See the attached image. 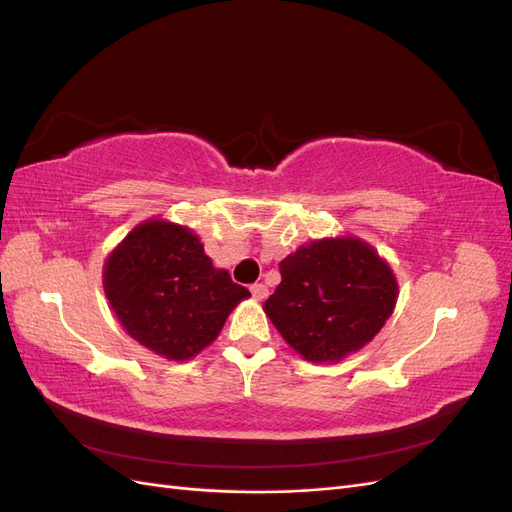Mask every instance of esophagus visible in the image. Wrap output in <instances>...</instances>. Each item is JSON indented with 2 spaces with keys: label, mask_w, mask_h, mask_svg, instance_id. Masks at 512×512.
Returning <instances> with one entry per match:
<instances>
[{
  "label": "esophagus",
  "mask_w": 512,
  "mask_h": 512,
  "mask_svg": "<svg viewBox=\"0 0 512 512\" xmlns=\"http://www.w3.org/2000/svg\"><path fill=\"white\" fill-rule=\"evenodd\" d=\"M250 290H252V297L256 301H265L267 294H269V288L265 284H254V286H250Z\"/></svg>",
  "instance_id": "1"
}]
</instances>
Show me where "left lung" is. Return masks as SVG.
I'll list each match as a JSON object with an SVG mask.
<instances>
[{"label": "left lung", "mask_w": 512, "mask_h": 512, "mask_svg": "<svg viewBox=\"0 0 512 512\" xmlns=\"http://www.w3.org/2000/svg\"><path fill=\"white\" fill-rule=\"evenodd\" d=\"M282 282L262 305L284 342L312 363L359 352L391 318L399 284L361 237L312 239L280 262Z\"/></svg>", "instance_id": "1"}]
</instances>
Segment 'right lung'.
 Listing matches in <instances>:
<instances>
[{"label":"right lung","mask_w":512,"mask_h":512,"mask_svg":"<svg viewBox=\"0 0 512 512\" xmlns=\"http://www.w3.org/2000/svg\"><path fill=\"white\" fill-rule=\"evenodd\" d=\"M102 286L134 342L166 361H190L218 339L250 290L213 265L190 226L160 215L136 224L102 267Z\"/></svg>","instance_id":"1"}]
</instances>
